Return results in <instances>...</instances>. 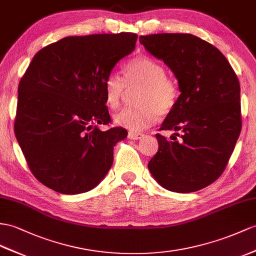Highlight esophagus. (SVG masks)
Masks as SVG:
<instances>
[{
	"label": "esophagus",
	"mask_w": 256,
	"mask_h": 256,
	"mask_svg": "<svg viewBox=\"0 0 256 256\" xmlns=\"http://www.w3.org/2000/svg\"><path fill=\"white\" fill-rule=\"evenodd\" d=\"M144 134H140V132H128V138L129 139H132V140H140L142 139Z\"/></svg>",
	"instance_id": "obj_1"
}]
</instances>
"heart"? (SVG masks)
Segmentation results:
<instances>
[{
	"instance_id": "heart-1",
	"label": "heart",
	"mask_w": 256,
	"mask_h": 256,
	"mask_svg": "<svg viewBox=\"0 0 256 256\" xmlns=\"http://www.w3.org/2000/svg\"><path fill=\"white\" fill-rule=\"evenodd\" d=\"M129 86L142 84L136 96L139 104L122 110L115 116V122L134 132L148 128L158 122L160 115H167L175 108L179 90L175 81L165 76V68L148 56H136L126 65ZM126 80L117 72L110 74L105 82L106 101L112 108L122 104L126 93Z\"/></svg>"
}]
</instances>
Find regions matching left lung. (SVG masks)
Listing matches in <instances>:
<instances>
[{
	"mask_svg": "<svg viewBox=\"0 0 256 256\" xmlns=\"http://www.w3.org/2000/svg\"><path fill=\"white\" fill-rule=\"evenodd\" d=\"M139 41L170 68L180 91L160 129L176 132L172 141L155 134L158 151L148 170L170 191L201 190L225 170L240 136L238 77L220 50L193 34H158L141 36Z\"/></svg>",
	"mask_w": 256,
	"mask_h": 256,
	"instance_id": "8db88e82",
	"label": "left lung"
}]
</instances>
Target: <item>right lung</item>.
<instances>
[{
	"label": "right lung",
	"mask_w": 256,
	"mask_h": 256,
	"mask_svg": "<svg viewBox=\"0 0 256 256\" xmlns=\"http://www.w3.org/2000/svg\"><path fill=\"white\" fill-rule=\"evenodd\" d=\"M132 32L66 36L36 53L18 86L15 136L34 176L63 194L90 191L126 139L110 122L105 82L136 48Z\"/></svg>",
	"instance_id": "add662e5"
}]
</instances>
